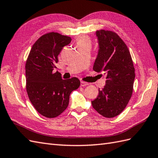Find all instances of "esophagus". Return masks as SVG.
Wrapping results in <instances>:
<instances>
[{
	"label": "esophagus",
	"instance_id": "obj_1",
	"mask_svg": "<svg viewBox=\"0 0 158 158\" xmlns=\"http://www.w3.org/2000/svg\"><path fill=\"white\" fill-rule=\"evenodd\" d=\"M89 83L87 82H84V81H81V87H85L88 85Z\"/></svg>",
	"mask_w": 158,
	"mask_h": 158
}]
</instances>
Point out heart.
I'll return each instance as SVG.
<instances>
[{
    "instance_id": "obj_1",
    "label": "heart",
    "mask_w": 158,
    "mask_h": 158,
    "mask_svg": "<svg viewBox=\"0 0 158 158\" xmlns=\"http://www.w3.org/2000/svg\"><path fill=\"white\" fill-rule=\"evenodd\" d=\"M76 44L77 47L82 46H91V40L87 36H79L76 39Z\"/></svg>"
}]
</instances>
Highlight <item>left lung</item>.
Returning a JSON list of instances; mask_svg holds the SVG:
<instances>
[{
  "mask_svg": "<svg viewBox=\"0 0 158 158\" xmlns=\"http://www.w3.org/2000/svg\"><path fill=\"white\" fill-rule=\"evenodd\" d=\"M99 51L94 70L106 75V84L92 101L100 115L111 118L122 112L131 99L135 79V68L126 44L114 31H96Z\"/></svg>",
  "mask_w": 158,
  "mask_h": 158,
  "instance_id": "left-lung-1",
  "label": "left lung"
}]
</instances>
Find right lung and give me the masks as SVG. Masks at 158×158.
<instances>
[{
    "mask_svg": "<svg viewBox=\"0 0 158 158\" xmlns=\"http://www.w3.org/2000/svg\"><path fill=\"white\" fill-rule=\"evenodd\" d=\"M71 38L51 32L41 36L32 47L25 64L26 89L31 103L40 115L59 116L66 110L71 93L80 86L77 77L63 79L53 73L58 55Z\"/></svg>",
    "mask_w": 158,
    "mask_h": 158,
    "instance_id": "add662e5",
    "label": "right lung"
}]
</instances>
